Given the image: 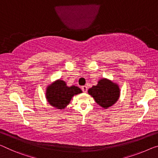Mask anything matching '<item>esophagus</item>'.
Masks as SVG:
<instances>
[{
	"label": "esophagus",
	"instance_id": "esophagus-1",
	"mask_svg": "<svg viewBox=\"0 0 158 158\" xmlns=\"http://www.w3.org/2000/svg\"><path fill=\"white\" fill-rule=\"evenodd\" d=\"M82 90L84 92V93H86L87 90V87L86 85H84L82 87Z\"/></svg>",
	"mask_w": 158,
	"mask_h": 158
}]
</instances>
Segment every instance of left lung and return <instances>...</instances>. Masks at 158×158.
<instances>
[{"label":"left lung","mask_w":158,"mask_h":158,"mask_svg":"<svg viewBox=\"0 0 158 158\" xmlns=\"http://www.w3.org/2000/svg\"><path fill=\"white\" fill-rule=\"evenodd\" d=\"M88 93L93 97L99 105L104 109L112 106L118 100L120 89L118 85L106 78L101 79L97 85L88 89Z\"/></svg>","instance_id":"1"}]
</instances>
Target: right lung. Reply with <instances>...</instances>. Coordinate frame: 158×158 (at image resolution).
I'll return each mask as SVG.
<instances>
[{
	"instance_id": "1",
	"label": "right lung",
	"mask_w": 158,
	"mask_h": 158,
	"mask_svg": "<svg viewBox=\"0 0 158 158\" xmlns=\"http://www.w3.org/2000/svg\"><path fill=\"white\" fill-rule=\"evenodd\" d=\"M81 93L79 87L74 85L68 87L64 81L59 80L48 86L46 98L51 105L62 110L69 104L73 96Z\"/></svg>"
}]
</instances>
